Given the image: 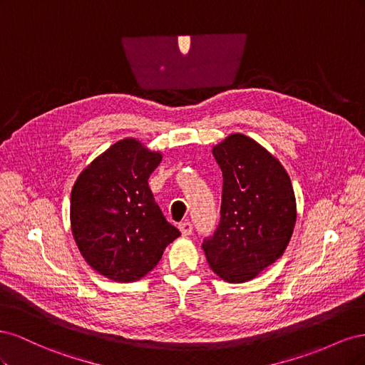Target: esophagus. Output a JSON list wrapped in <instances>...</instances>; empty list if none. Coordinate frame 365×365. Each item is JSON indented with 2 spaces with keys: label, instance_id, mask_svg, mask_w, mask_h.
<instances>
[{
  "label": "esophagus",
  "instance_id": "obj_1",
  "mask_svg": "<svg viewBox=\"0 0 365 365\" xmlns=\"http://www.w3.org/2000/svg\"><path fill=\"white\" fill-rule=\"evenodd\" d=\"M178 228H180L182 236H190L192 235V230H193V227H192V224L189 222V220H185V222H181Z\"/></svg>",
  "mask_w": 365,
  "mask_h": 365
}]
</instances>
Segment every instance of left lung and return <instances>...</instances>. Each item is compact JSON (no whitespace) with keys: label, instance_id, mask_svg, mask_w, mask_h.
<instances>
[{"label":"left lung","instance_id":"obj_1","mask_svg":"<svg viewBox=\"0 0 365 365\" xmlns=\"http://www.w3.org/2000/svg\"><path fill=\"white\" fill-rule=\"evenodd\" d=\"M222 170L220 222L202 250L210 268L228 283H245L288 247L297 202L288 172L256 140L230 134L212 149Z\"/></svg>","mask_w":365,"mask_h":365}]
</instances>
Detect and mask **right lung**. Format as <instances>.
Here are the masks:
<instances>
[{
    "instance_id": "add662e5",
    "label": "right lung",
    "mask_w": 365,
    "mask_h": 365,
    "mask_svg": "<svg viewBox=\"0 0 365 365\" xmlns=\"http://www.w3.org/2000/svg\"><path fill=\"white\" fill-rule=\"evenodd\" d=\"M163 160L137 138L96 157L71 189V233L82 257L103 277L130 283L157 267L178 228L163 216L149 176Z\"/></svg>"
}]
</instances>
